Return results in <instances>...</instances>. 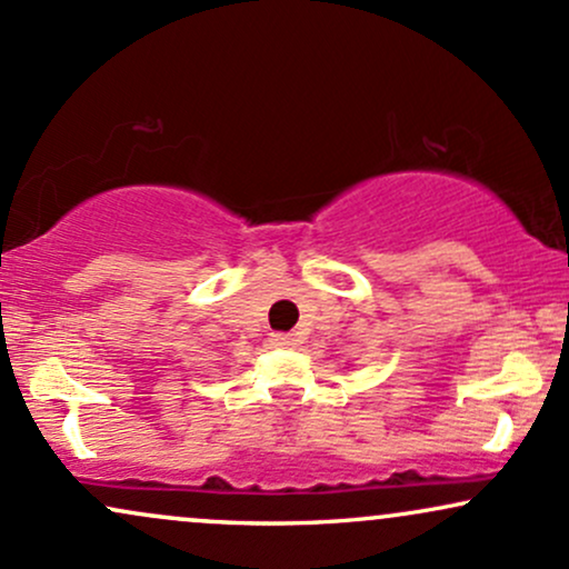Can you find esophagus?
<instances>
[{
    "instance_id": "1",
    "label": "esophagus",
    "mask_w": 569,
    "mask_h": 569,
    "mask_svg": "<svg viewBox=\"0 0 569 569\" xmlns=\"http://www.w3.org/2000/svg\"><path fill=\"white\" fill-rule=\"evenodd\" d=\"M271 343L273 346H282V349H290V346H296V338H292L290 332H273Z\"/></svg>"
}]
</instances>
